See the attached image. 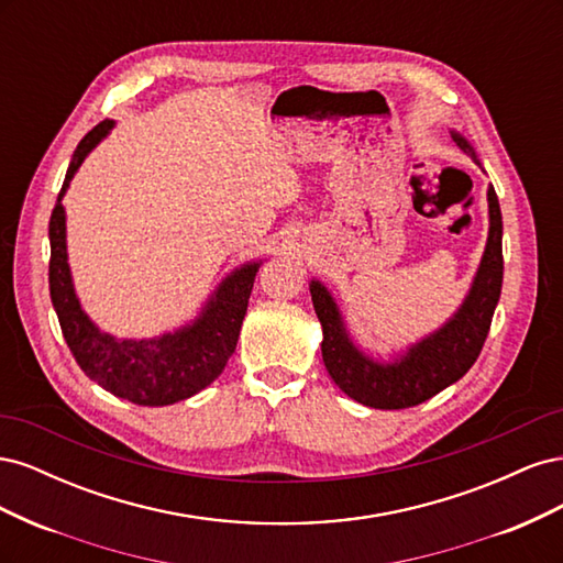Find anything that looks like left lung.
Masks as SVG:
<instances>
[{
  "instance_id": "1",
  "label": "left lung",
  "mask_w": 563,
  "mask_h": 563,
  "mask_svg": "<svg viewBox=\"0 0 563 563\" xmlns=\"http://www.w3.org/2000/svg\"><path fill=\"white\" fill-rule=\"evenodd\" d=\"M455 145L476 159L472 145L451 131ZM503 288V216L498 195L488 187V240L476 269L470 294L457 312L399 354L395 362H376L352 343L343 314L329 288L321 282L310 284L314 312L321 321V356L333 383L347 397L371 408L395 411L432 399L441 389L460 380L479 356L490 329L493 312Z\"/></svg>"
}]
</instances>
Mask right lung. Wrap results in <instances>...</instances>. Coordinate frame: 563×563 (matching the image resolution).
<instances>
[{
    "instance_id": "obj_1",
    "label": "right lung",
    "mask_w": 563,
    "mask_h": 563,
    "mask_svg": "<svg viewBox=\"0 0 563 563\" xmlns=\"http://www.w3.org/2000/svg\"><path fill=\"white\" fill-rule=\"evenodd\" d=\"M106 119L75 150L58 201L48 220V288L60 331L75 362L87 376L114 397L139 406H168L190 399L209 387L232 356L240 340L249 296L261 263H246L218 284L199 317L185 327L150 340H119L100 331L81 310L67 263L63 195L89 152L112 131Z\"/></svg>"
}]
</instances>
